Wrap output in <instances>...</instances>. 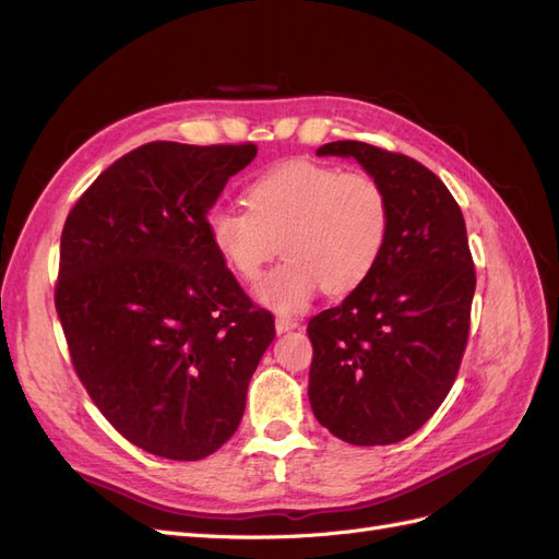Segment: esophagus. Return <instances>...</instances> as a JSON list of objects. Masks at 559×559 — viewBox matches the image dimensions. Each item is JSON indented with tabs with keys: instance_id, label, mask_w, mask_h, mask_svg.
Instances as JSON below:
<instances>
[{
	"instance_id": "1",
	"label": "esophagus",
	"mask_w": 559,
	"mask_h": 559,
	"mask_svg": "<svg viewBox=\"0 0 559 559\" xmlns=\"http://www.w3.org/2000/svg\"><path fill=\"white\" fill-rule=\"evenodd\" d=\"M296 326H298V321L292 319V317H277V319H275L277 333H286V331H292V329H296Z\"/></svg>"
}]
</instances>
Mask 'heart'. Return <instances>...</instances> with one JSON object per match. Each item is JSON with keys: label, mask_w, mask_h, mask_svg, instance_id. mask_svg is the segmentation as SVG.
I'll list each match as a JSON object with an SVG mask.
<instances>
[{"label": "heart", "mask_w": 559, "mask_h": 559, "mask_svg": "<svg viewBox=\"0 0 559 559\" xmlns=\"http://www.w3.org/2000/svg\"><path fill=\"white\" fill-rule=\"evenodd\" d=\"M245 210L216 205L207 235L230 273L251 284L275 259L284 263L257 289L263 306L298 312L324 286L343 296L361 286L382 259L389 238V200L366 173L306 158L284 160L253 179Z\"/></svg>", "instance_id": "obj_1"}]
</instances>
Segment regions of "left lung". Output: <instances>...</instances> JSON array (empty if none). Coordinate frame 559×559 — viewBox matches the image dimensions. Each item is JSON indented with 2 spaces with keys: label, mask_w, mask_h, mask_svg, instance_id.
Listing matches in <instances>:
<instances>
[{
  "label": "left lung",
  "mask_w": 559,
  "mask_h": 559,
  "mask_svg": "<svg viewBox=\"0 0 559 559\" xmlns=\"http://www.w3.org/2000/svg\"><path fill=\"white\" fill-rule=\"evenodd\" d=\"M317 156L357 158L384 189L392 222L370 277L310 319V405L345 443H399L460 373L476 292L466 224L448 186L411 156L354 140Z\"/></svg>",
  "instance_id": "8db88e82"
}]
</instances>
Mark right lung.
<instances>
[{"label":"right lung","instance_id":"obj_1","mask_svg":"<svg viewBox=\"0 0 559 559\" xmlns=\"http://www.w3.org/2000/svg\"><path fill=\"white\" fill-rule=\"evenodd\" d=\"M257 151L142 144L88 186L62 228L56 310L72 366L109 425L165 460L195 462L228 441L275 337L205 224Z\"/></svg>","mask_w":559,"mask_h":559}]
</instances>
